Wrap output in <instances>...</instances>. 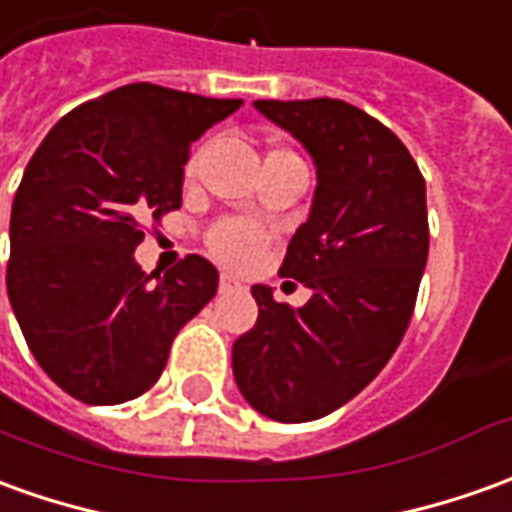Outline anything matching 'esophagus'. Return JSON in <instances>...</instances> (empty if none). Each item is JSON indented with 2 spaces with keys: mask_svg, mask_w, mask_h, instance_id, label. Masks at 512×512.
Segmentation results:
<instances>
[{
  "mask_svg": "<svg viewBox=\"0 0 512 512\" xmlns=\"http://www.w3.org/2000/svg\"><path fill=\"white\" fill-rule=\"evenodd\" d=\"M234 290H242V284H239L234 276H225V273H222V276H220V292H234Z\"/></svg>",
  "mask_w": 512,
  "mask_h": 512,
  "instance_id": "esophagus-1",
  "label": "esophagus"
}]
</instances>
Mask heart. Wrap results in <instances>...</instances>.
I'll list each match as a JSON object with an SVG mask.
<instances>
[{"label": "heart", "mask_w": 512, "mask_h": 512, "mask_svg": "<svg viewBox=\"0 0 512 512\" xmlns=\"http://www.w3.org/2000/svg\"><path fill=\"white\" fill-rule=\"evenodd\" d=\"M197 172V155L186 164V178H192ZM270 236L262 225L250 220H220L209 231V250L214 253V259H220L228 267H248L253 264L267 248Z\"/></svg>", "instance_id": "heart-1"}]
</instances>
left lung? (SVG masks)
<instances>
[{"label":"left lung","instance_id":"8db88e82","mask_svg":"<svg viewBox=\"0 0 512 512\" xmlns=\"http://www.w3.org/2000/svg\"><path fill=\"white\" fill-rule=\"evenodd\" d=\"M312 153V214L281 276L312 298L295 309L256 284V326L234 343V379L281 424L329 415L368 387L410 326L429 253L426 183L390 128L343 100H256Z\"/></svg>","mask_w":512,"mask_h":512}]
</instances>
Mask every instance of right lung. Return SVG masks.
<instances>
[{
  "instance_id": "add662e5",
  "label": "right lung",
  "mask_w": 512,
  "mask_h": 512,
  "mask_svg": "<svg viewBox=\"0 0 512 512\" xmlns=\"http://www.w3.org/2000/svg\"><path fill=\"white\" fill-rule=\"evenodd\" d=\"M242 100L130 83L63 116L10 211L7 295L35 362L83 404L150 390L175 334L214 298L217 267L189 253L164 278L133 259L142 222L181 209L192 142Z\"/></svg>"
}]
</instances>
